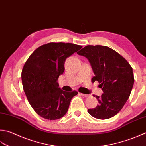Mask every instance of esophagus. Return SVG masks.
<instances>
[{"mask_svg": "<svg viewBox=\"0 0 146 146\" xmlns=\"http://www.w3.org/2000/svg\"><path fill=\"white\" fill-rule=\"evenodd\" d=\"M82 96H84V97H88L90 95L89 94H80Z\"/></svg>", "mask_w": 146, "mask_h": 146, "instance_id": "obj_1", "label": "esophagus"}]
</instances>
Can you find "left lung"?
<instances>
[{"instance_id":"left-lung-1","label":"left lung","mask_w":146,"mask_h":146,"mask_svg":"<svg viewBox=\"0 0 146 146\" xmlns=\"http://www.w3.org/2000/svg\"><path fill=\"white\" fill-rule=\"evenodd\" d=\"M77 54L88 60L95 75L92 81H98L103 91L101 97H96L98 106L88 109V113L99 119L112 118L129 98L134 84L132 68L121 55L106 46L87 45Z\"/></svg>"}]
</instances>
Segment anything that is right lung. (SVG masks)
<instances>
[{
  "mask_svg": "<svg viewBox=\"0 0 146 146\" xmlns=\"http://www.w3.org/2000/svg\"><path fill=\"white\" fill-rule=\"evenodd\" d=\"M82 48L70 43H48L39 47L25 62L21 73L24 92L34 111L45 119L63 117L76 91L59 87V76L64 71L68 58Z\"/></svg>",
  "mask_w": 146,
  "mask_h": 146,
  "instance_id": "1",
  "label": "right lung"
}]
</instances>
